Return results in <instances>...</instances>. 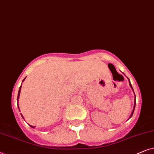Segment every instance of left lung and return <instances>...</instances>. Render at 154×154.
Listing matches in <instances>:
<instances>
[{
  "label": "left lung",
  "instance_id": "8db88e82",
  "mask_svg": "<svg viewBox=\"0 0 154 154\" xmlns=\"http://www.w3.org/2000/svg\"><path fill=\"white\" fill-rule=\"evenodd\" d=\"M124 74V73H123ZM125 75V74H124ZM128 80H129V84H130V87H131V89H132V91H133V92H134V89H133V88H132V85H131V83H130V79L128 78ZM135 105H136V96H135V94H134V108H133V110H132V113H131V115H130V118H129V119H130L131 118H132V115H133V112H134V108H135ZM128 119V120H129Z\"/></svg>",
  "mask_w": 154,
  "mask_h": 154
}]
</instances>
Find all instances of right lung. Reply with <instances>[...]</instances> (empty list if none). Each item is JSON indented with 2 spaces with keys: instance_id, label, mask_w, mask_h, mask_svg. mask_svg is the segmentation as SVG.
<instances>
[{
  "instance_id": "1",
  "label": "right lung",
  "mask_w": 154,
  "mask_h": 154,
  "mask_svg": "<svg viewBox=\"0 0 154 154\" xmlns=\"http://www.w3.org/2000/svg\"><path fill=\"white\" fill-rule=\"evenodd\" d=\"M26 79V77L25 78H24V79H23V81H22V82H23L24 81V79ZM21 87H22V85H21V86H20V89H19V91H18V95H17V102L18 103V101H19V98H20V91H21ZM17 106H18V108H19V105H17ZM19 110H20V108H19ZM21 116H22V118H24V117H23V116H22V115L21 114ZM31 128H35V127L34 126H32V125H29Z\"/></svg>"
}]
</instances>
